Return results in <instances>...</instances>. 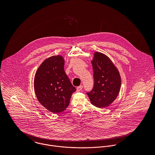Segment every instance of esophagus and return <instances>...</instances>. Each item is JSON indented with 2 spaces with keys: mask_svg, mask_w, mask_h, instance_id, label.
<instances>
[{
  "mask_svg": "<svg viewBox=\"0 0 155 155\" xmlns=\"http://www.w3.org/2000/svg\"><path fill=\"white\" fill-rule=\"evenodd\" d=\"M82 88H83L82 85H80L79 87H77L76 91H77L78 92H79V91H81L82 89Z\"/></svg>",
  "mask_w": 155,
  "mask_h": 155,
  "instance_id": "obj_1",
  "label": "esophagus"
}]
</instances>
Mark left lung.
Segmentation results:
<instances>
[{"mask_svg": "<svg viewBox=\"0 0 155 155\" xmlns=\"http://www.w3.org/2000/svg\"><path fill=\"white\" fill-rule=\"evenodd\" d=\"M94 87L87 92L91 103L98 108L109 106L117 97L121 79L119 73L106 55L95 52L92 61Z\"/></svg>", "mask_w": 155, "mask_h": 155, "instance_id": "1", "label": "left lung"}]
</instances>
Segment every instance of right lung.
I'll use <instances>...</instances> for the list:
<instances>
[{
	"instance_id": "right-lung-1",
	"label": "right lung",
	"mask_w": 155,
	"mask_h": 155,
	"mask_svg": "<svg viewBox=\"0 0 155 155\" xmlns=\"http://www.w3.org/2000/svg\"><path fill=\"white\" fill-rule=\"evenodd\" d=\"M62 56H52L38 68L34 80L36 95L39 103L52 113H58L68 106L76 89L67 76Z\"/></svg>"
}]
</instances>
